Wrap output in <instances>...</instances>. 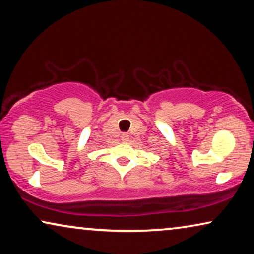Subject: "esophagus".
<instances>
[{"label": "esophagus", "mask_w": 254, "mask_h": 254, "mask_svg": "<svg viewBox=\"0 0 254 254\" xmlns=\"http://www.w3.org/2000/svg\"><path fill=\"white\" fill-rule=\"evenodd\" d=\"M121 137H123V140H124V141H127V140H128V137H129V136H128V134L124 133L123 135H121Z\"/></svg>", "instance_id": "esophagus-1"}]
</instances>
